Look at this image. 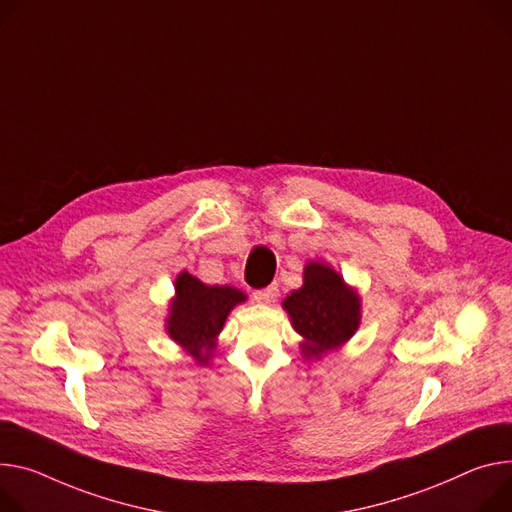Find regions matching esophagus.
<instances>
[{
    "instance_id": "34e87169",
    "label": "esophagus",
    "mask_w": 512,
    "mask_h": 512,
    "mask_svg": "<svg viewBox=\"0 0 512 512\" xmlns=\"http://www.w3.org/2000/svg\"><path fill=\"white\" fill-rule=\"evenodd\" d=\"M277 296V286H267V288H263V290H255L253 292V298L257 300V302H271L273 298Z\"/></svg>"
}]
</instances>
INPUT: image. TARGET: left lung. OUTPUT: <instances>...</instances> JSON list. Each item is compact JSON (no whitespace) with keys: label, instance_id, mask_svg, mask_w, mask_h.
I'll use <instances>...</instances> for the list:
<instances>
[{"label":"left lung","instance_id":"8db88e82","mask_svg":"<svg viewBox=\"0 0 512 512\" xmlns=\"http://www.w3.org/2000/svg\"><path fill=\"white\" fill-rule=\"evenodd\" d=\"M284 308L294 331L304 337L300 347L306 359H320L347 343L361 322L359 294L333 267L320 261L306 263L304 286L286 296Z\"/></svg>","mask_w":512,"mask_h":512}]
</instances>
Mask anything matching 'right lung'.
I'll list each match as a JSON object with an SVG mask.
<instances>
[{"label":"right lung","instance_id":"obj_1","mask_svg":"<svg viewBox=\"0 0 512 512\" xmlns=\"http://www.w3.org/2000/svg\"><path fill=\"white\" fill-rule=\"evenodd\" d=\"M247 296L232 286H206L188 271L175 280V298L169 304L167 335L188 351L200 365H206L224 320Z\"/></svg>","mask_w":512,"mask_h":512}]
</instances>
